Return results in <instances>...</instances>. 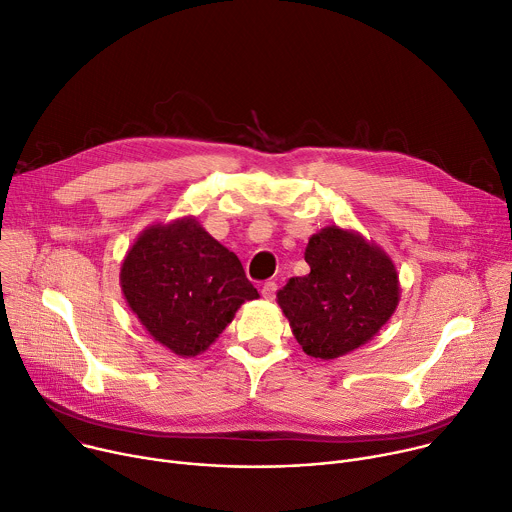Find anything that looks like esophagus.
I'll list each match as a JSON object with an SVG mask.
<instances>
[{"instance_id": "obj_1", "label": "esophagus", "mask_w": 512, "mask_h": 512, "mask_svg": "<svg viewBox=\"0 0 512 512\" xmlns=\"http://www.w3.org/2000/svg\"><path fill=\"white\" fill-rule=\"evenodd\" d=\"M275 292H277V284H275V282H265V284L261 286V296H263L265 300H273V298H275Z\"/></svg>"}]
</instances>
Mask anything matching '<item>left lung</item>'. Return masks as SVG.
<instances>
[{
	"label": "left lung",
	"mask_w": 512,
	"mask_h": 512,
	"mask_svg": "<svg viewBox=\"0 0 512 512\" xmlns=\"http://www.w3.org/2000/svg\"><path fill=\"white\" fill-rule=\"evenodd\" d=\"M304 259L310 273L290 277L277 292L304 353L335 359L378 335L400 300L392 259L359 232L337 224L310 237Z\"/></svg>",
	"instance_id": "8db88e82"
}]
</instances>
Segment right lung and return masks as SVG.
Masks as SVG:
<instances>
[{
	"label": "right lung",
	"mask_w": 512,
	"mask_h": 512,
	"mask_svg": "<svg viewBox=\"0 0 512 512\" xmlns=\"http://www.w3.org/2000/svg\"><path fill=\"white\" fill-rule=\"evenodd\" d=\"M120 286L149 335L181 357L206 351L241 304L259 298L239 257L194 216L145 228L122 261Z\"/></svg>",
	"instance_id": "add662e5"
}]
</instances>
